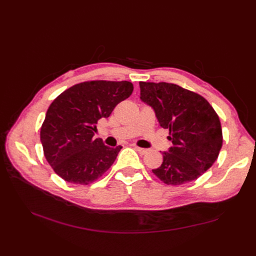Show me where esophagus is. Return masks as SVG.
Listing matches in <instances>:
<instances>
[{
	"label": "esophagus",
	"mask_w": 256,
	"mask_h": 256,
	"mask_svg": "<svg viewBox=\"0 0 256 256\" xmlns=\"http://www.w3.org/2000/svg\"><path fill=\"white\" fill-rule=\"evenodd\" d=\"M134 148L140 154H142V155H144V154H146L148 152V150H146V148H138V146H134Z\"/></svg>",
	"instance_id": "obj_1"
}]
</instances>
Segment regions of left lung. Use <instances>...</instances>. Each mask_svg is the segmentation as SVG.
I'll return each instance as SVG.
<instances>
[{"mask_svg":"<svg viewBox=\"0 0 256 256\" xmlns=\"http://www.w3.org/2000/svg\"><path fill=\"white\" fill-rule=\"evenodd\" d=\"M140 99L155 110L162 128L170 130L168 153L155 176L170 186L199 178L216 160L224 136L218 114L202 96L168 82H140Z\"/></svg>","mask_w":256,"mask_h":256,"instance_id":"obj_1","label":"left lung"}]
</instances>
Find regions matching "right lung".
Returning <instances> with one entry per match:
<instances>
[{
  "label": "right lung",
  "mask_w": 256,
  "mask_h": 256,
  "mask_svg": "<svg viewBox=\"0 0 256 256\" xmlns=\"http://www.w3.org/2000/svg\"><path fill=\"white\" fill-rule=\"evenodd\" d=\"M130 81L90 80L70 86L52 101L40 128L47 162L64 182L89 184L103 176L122 146L94 138L101 118L133 92Z\"/></svg>",
  "instance_id": "1"
}]
</instances>
